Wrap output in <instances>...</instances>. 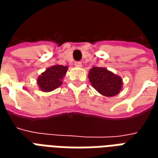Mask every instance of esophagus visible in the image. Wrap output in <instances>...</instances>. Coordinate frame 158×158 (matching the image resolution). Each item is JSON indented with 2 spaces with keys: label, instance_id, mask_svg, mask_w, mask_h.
I'll return each instance as SVG.
<instances>
[{
  "label": "esophagus",
  "instance_id": "34e87169",
  "mask_svg": "<svg viewBox=\"0 0 158 158\" xmlns=\"http://www.w3.org/2000/svg\"><path fill=\"white\" fill-rule=\"evenodd\" d=\"M74 65H75V67H77V68H81V67H82V63L80 62H74Z\"/></svg>",
  "mask_w": 158,
  "mask_h": 158
}]
</instances>
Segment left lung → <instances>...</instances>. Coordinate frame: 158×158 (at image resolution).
I'll return each instance as SVG.
<instances>
[{
    "mask_svg": "<svg viewBox=\"0 0 158 158\" xmlns=\"http://www.w3.org/2000/svg\"><path fill=\"white\" fill-rule=\"evenodd\" d=\"M88 78L94 89L104 96H117L123 88L122 78L106 68L93 67L89 71Z\"/></svg>",
    "mask_w": 158,
    "mask_h": 158,
    "instance_id": "left-lung-1",
    "label": "left lung"
}]
</instances>
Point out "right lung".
<instances>
[{"instance_id": "add662e5", "label": "right lung", "mask_w": 158, "mask_h": 158, "mask_svg": "<svg viewBox=\"0 0 158 158\" xmlns=\"http://www.w3.org/2000/svg\"><path fill=\"white\" fill-rule=\"evenodd\" d=\"M68 66L56 64L47 68L37 78V85L43 92H50L62 85L63 77L68 71Z\"/></svg>"}]
</instances>
